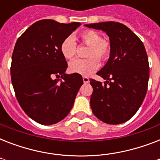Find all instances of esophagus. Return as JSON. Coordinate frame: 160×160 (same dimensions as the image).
<instances>
[{
  "label": "esophagus",
  "mask_w": 160,
  "mask_h": 160,
  "mask_svg": "<svg viewBox=\"0 0 160 160\" xmlns=\"http://www.w3.org/2000/svg\"><path fill=\"white\" fill-rule=\"evenodd\" d=\"M83 81H84L85 84H86V83L90 82V79L87 76H83Z\"/></svg>",
  "instance_id": "1"
}]
</instances>
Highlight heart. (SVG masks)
Masks as SVG:
<instances>
[{"instance_id": "1", "label": "heart", "mask_w": 160, "mask_h": 160, "mask_svg": "<svg viewBox=\"0 0 160 160\" xmlns=\"http://www.w3.org/2000/svg\"><path fill=\"white\" fill-rule=\"evenodd\" d=\"M78 40L89 46L85 60H73L70 64V70L82 75H89L100 65V60H108L111 52V46L109 41L102 39L100 34L95 31L86 30L80 32ZM60 51L66 60H72L76 55V43L72 37H66L60 44Z\"/></svg>"}]
</instances>
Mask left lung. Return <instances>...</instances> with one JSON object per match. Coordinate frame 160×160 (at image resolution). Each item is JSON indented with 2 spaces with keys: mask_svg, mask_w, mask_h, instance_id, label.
I'll return each mask as SVG.
<instances>
[{
  "mask_svg": "<svg viewBox=\"0 0 160 160\" xmlns=\"http://www.w3.org/2000/svg\"><path fill=\"white\" fill-rule=\"evenodd\" d=\"M85 26L105 31L111 46L109 60L97 72L106 81L90 80L93 114L106 124H122L134 116L146 95L149 66L144 44L130 29L119 22Z\"/></svg>",
  "mask_w": 160,
  "mask_h": 160,
  "instance_id": "obj_1",
  "label": "left lung"
}]
</instances>
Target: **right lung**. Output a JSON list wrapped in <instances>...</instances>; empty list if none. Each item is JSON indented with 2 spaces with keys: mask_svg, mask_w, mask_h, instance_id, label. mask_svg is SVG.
Instances as JSON below:
<instances>
[{
  "mask_svg": "<svg viewBox=\"0 0 160 160\" xmlns=\"http://www.w3.org/2000/svg\"><path fill=\"white\" fill-rule=\"evenodd\" d=\"M80 25L41 20L16 41L11 58V82L22 109L39 124H56L67 116L83 85L80 74H65L67 62L60 51L63 40Z\"/></svg>",
  "mask_w": 160,
  "mask_h": 160,
  "instance_id": "obj_1",
  "label": "right lung"
}]
</instances>
